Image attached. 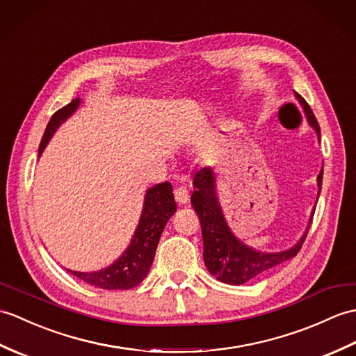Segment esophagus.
<instances>
[{"instance_id":"34e87169","label":"esophagus","mask_w":356,"mask_h":356,"mask_svg":"<svg viewBox=\"0 0 356 356\" xmlns=\"http://www.w3.org/2000/svg\"><path fill=\"white\" fill-rule=\"evenodd\" d=\"M175 197H176V202L179 204H185L189 200V191L186 186H179L175 189Z\"/></svg>"}]
</instances>
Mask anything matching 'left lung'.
<instances>
[{
    "label": "left lung",
    "mask_w": 356,
    "mask_h": 356,
    "mask_svg": "<svg viewBox=\"0 0 356 356\" xmlns=\"http://www.w3.org/2000/svg\"><path fill=\"white\" fill-rule=\"evenodd\" d=\"M294 95L303 107L305 117H307L309 126L316 130L317 138L320 139V127L311 107L299 94L294 92ZM321 179H323V168L320 170L317 176L318 195L321 191ZM193 185L195 189L191 195V203L202 225L204 266L220 282L229 285H243L256 276L262 275L264 271L294 258L297 252L302 249L316 208L311 212L309 222L303 235L293 247L282 252H261L244 244L229 227L217 197L216 172L211 167L198 170L194 175Z\"/></svg>",
    "instance_id": "obj_1"
}]
</instances>
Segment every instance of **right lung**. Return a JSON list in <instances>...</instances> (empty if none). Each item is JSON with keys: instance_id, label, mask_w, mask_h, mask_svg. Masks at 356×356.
Here are the masks:
<instances>
[{"instance_id": "obj_1", "label": "right lung", "mask_w": 356, "mask_h": 356, "mask_svg": "<svg viewBox=\"0 0 356 356\" xmlns=\"http://www.w3.org/2000/svg\"><path fill=\"white\" fill-rule=\"evenodd\" d=\"M80 103V97H77L76 100H72L53 115L47 124L42 140H40L39 156L45 150L56 130L79 109ZM176 209L177 204L170 181L148 188L135 234L120 258L109 267L97 271L66 270L71 275L85 280L86 284L103 288V290H130V288L139 285L150 271L163 227Z\"/></svg>"}]
</instances>
